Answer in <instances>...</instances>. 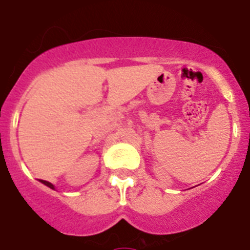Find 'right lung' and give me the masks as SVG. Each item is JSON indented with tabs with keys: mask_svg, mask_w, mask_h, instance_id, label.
I'll list each match as a JSON object with an SVG mask.
<instances>
[{
	"mask_svg": "<svg viewBox=\"0 0 250 250\" xmlns=\"http://www.w3.org/2000/svg\"><path fill=\"white\" fill-rule=\"evenodd\" d=\"M41 183H43V184H45V185H47V187H48V188H51V189H55V188H54V185L51 184V183L46 182V180H41Z\"/></svg>",
	"mask_w": 250,
	"mask_h": 250,
	"instance_id": "add662e5",
	"label": "right lung"
}]
</instances>
